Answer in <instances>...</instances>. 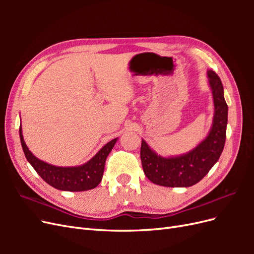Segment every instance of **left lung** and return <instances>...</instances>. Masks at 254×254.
I'll return each instance as SVG.
<instances>
[{"label": "left lung", "instance_id": "8db88e82", "mask_svg": "<svg viewBox=\"0 0 254 254\" xmlns=\"http://www.w3.org/2000/svg\"><path fill=\"white\" fill-rule=\"evenodd\" d=\"M214 101L213 125L205 139L194 149L178 157L158 156L144 140L141 161L146 177L155 184L170 188H188L198 183L217 162L226 142L228 105L218 75L206 72Z\"/></svg>", "mask_w": 254, "mask_h": 254}]
</instances>
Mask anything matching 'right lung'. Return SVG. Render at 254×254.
<instances>
[{"instance_id":"add662e5","label":"right lung","mask_w":254,"mask_h":254,"mask_svg":"<svg viewBox=\"0 0 254 254\" xmlns=\"http://www.w3.org/2000/svg\"><path fill=\"white\" fill-rule=\"evenodd\" d=\"M19 132L24 155L38 175L53 188L67 191L88 190L98 186L103 178L106 159L118 141L117 137V139H113L107 143L87 163L79 166L61 167L51 165L36 158L27 148L24 139H23L21 127Z\"/></svg>"}]
</instances>
